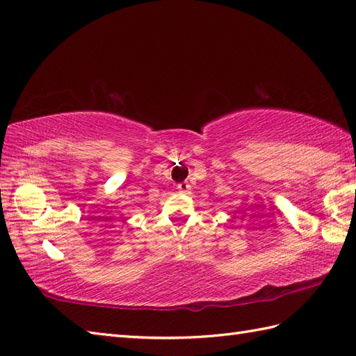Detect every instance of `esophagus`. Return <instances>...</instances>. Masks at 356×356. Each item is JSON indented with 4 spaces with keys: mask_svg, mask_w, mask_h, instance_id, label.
I'll list each match as a JSON object with an SVG mask.
<instances>
[{
    "mask_svg": "<svg viewBox=\"0 0 356 356\" xmlns=\"http://www.w3.org/2000/svg\"><path fill=\"white\" fill-rule=\"evenodd\" d=\"M177 190H179L180 193L186 194V193H190V190H191V185L188 184V182H182V184H179V185H177Z\"/></svg>",
    "mask_w": 356,
    "mask_h": 356,
    "instance_id": "esophagus-1",
    "label": "esophagus"
}]
</instances>
